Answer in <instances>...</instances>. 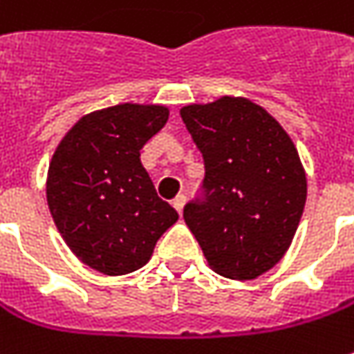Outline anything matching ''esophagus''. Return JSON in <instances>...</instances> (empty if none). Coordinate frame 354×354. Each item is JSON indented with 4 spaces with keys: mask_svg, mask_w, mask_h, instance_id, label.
I'll use <instances>...</instances> for the list:
<instances>
[{
    "mask_svg": "<svg viewBox=\"0 0 354 354\" xmlns=\"http://www.w3.org/2000/svg\"><path fill=\"white\" fill-rule=\"evenodd\" d=\"M184 204H186V196L184 194H178L176 198L172 200V206L176 207V212L182 216V209H184Z\"/></svg>",
    "mask_w": 354,
    "mask_h": 354,
    "instance_id": "1",
    "label": "esophagus"
}]
</instances>
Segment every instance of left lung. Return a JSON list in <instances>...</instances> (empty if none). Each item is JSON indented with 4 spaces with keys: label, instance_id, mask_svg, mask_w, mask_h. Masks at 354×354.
Segmentation results:
<instances>
[{
    "label": "left lung",
    "instance_id": "left-lung-1",
    "mask_svg": "<svg viewBox=\"0 0 354 354\" xmlns=\"http://www.w3.org/2000/svg\"><path fill=\"white\" fill-rule=\"evenodd\" d=\"M180 116L200 148L206 200L184 220L223 277L248 281L279 263L307 200V176L291 136L245 97L186 104Z\"/></svg>",
    "mask_w": 354,
    "mask_h": 354
}]
</instances>
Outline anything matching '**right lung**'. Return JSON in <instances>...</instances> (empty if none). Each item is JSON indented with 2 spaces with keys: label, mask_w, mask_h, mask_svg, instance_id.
I'll list each match as a JSON object with an SVG mask.
<instances>
[{
  "label": "right lung",
  "mask_w": 354,
  "mask_h": 354,
  "mask_svg": "<svg viewBox=\"0 0 354 354\" xmlns=\"http://www.w3.org/2000/svg\"><path fill=\"white\" fill-rule=\"evenodd\" d=\"M168 106L120 102L81 116L47 170L53 222L85 266L127 275L152 257L178 212L158 198L140 150L168 120Z\"/></svg>",
  "instance_id": "1"
}]
</instances>
